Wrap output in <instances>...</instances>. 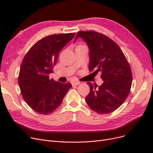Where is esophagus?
Here are the masks:
<instances>
[{
	"label": "esophagus",
	"mask_w": 153,
	"mask_h": 153,
	"mask_svg": "<svg viewBox=\"0 0 153 153\" xmlns=\"http://www.w3.org/2000/svg\"><path fill=\"white\" fill-rule=\"evenodd\" d=\"M79 84H80V82L75 81V82H72V85H78Z\"/></svg>",
	"instance_id": "1"
}]
</instances>
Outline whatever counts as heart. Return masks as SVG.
<instances>
[{
  "instance_id": "heart-1",
  "label": "heart",
  "mask_w": 153,
  "mask_h": 153,
  "mask_svg": "<svg viewBox=\"0 0 153 153\" xmlns=\"http://www.w3.org/2000/svg\"><path fill=\"white\" fill-rule=\"evenodd\" d=\"M78 46H81V45H78Z\"/></svg>"
}]
</instances>
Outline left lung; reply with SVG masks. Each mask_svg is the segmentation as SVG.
Segmentation results:
<instances>
[{
	"label": "left lung",
	"mask_w": 153,
	"mask_h": 153,
	"mask_svg": "<svg viewBox=\"0 0 153 153\" xmlns=\"http://www.w3.org/2000/svg\"><path fill=\"white\" fill-rule=\"evenodd\" d=\"M89 49V70L101 73L103 83L93 85L87 82L90 92L85 101L94 112L105 114L114 112L126 100L132 84L129 64L119 46L107 36L95 31H80L76 34Z\"/></svg>",
	"instance_id": "8db88e82"
}]
</instances>
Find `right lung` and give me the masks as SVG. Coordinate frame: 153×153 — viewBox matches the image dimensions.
<instances>
[{
  "instance_id": "add662e5",
  "label": "right lung",
  "mask_w": 153,
  "mask_h": 153,
  "mask_svg": "<svg viewBox=\"0 0 153 153\" xmlns=\"http://www.w3.org/2000/svg\"><path fill=\"white\" fill-rule=\"evenodd\" d=\"M75 33L53 34L36 43L21 64L18 84L25 102L35 112L47 115L58 108L71 87L70 83L50 79L59 53Z\"/></svg>"
}]
</instances>
